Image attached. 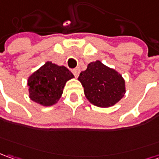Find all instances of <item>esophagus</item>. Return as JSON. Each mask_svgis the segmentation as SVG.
I'll return each instance as SVG.
<instances>
[{
	"label": "esophagus",
	"mask_w": 159,
	"mask_h": 159,
	"mask_svg": "<svg viewBox=\"0 0 159 159\" xmlns=\"http://www.w3.org/2000/svg\"><path fill=\"white\" fill-rule=\"evenodd\" d=\"M80 73V69L79 68H76V69H73V74L75 77H78V75H79Z\"/></svg>",
	"instance_id": "34e87169"
}]
</instances>
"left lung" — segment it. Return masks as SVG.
<instances>
[{
	"instance_id": "left-lung-1",
	"label": "left lung",
	"mask_w": 159,
	"mask_h": 159,
	"mask_svg": "<svg viewBox=\"0 0 159 159\" xmlns=\"http://www.w3.org/2000/svg\"><path fill=\"white\" fill-rule=\"evenodd\" d=\"M78 80L84 87L85 97L96 107H112L126 92L121 75L99 61L88 64L87 69L80 73Z\"/></svg>"
}]
</instances>
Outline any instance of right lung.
Returning <instances> with one entry per match:
<instances>
[{
    "instance_id": "right-lung-1",
    "label": "right lung",
    "mask_w": 159,
    "mask_h": 159,
    "mask_svg": "<svg viewBox=\"0 0 159 159\" xmlns=\"http://www.w3.org/2000/svg\"><path fill=\"white\" fill-rule=\"evenodd\" d=\"M74 75L64 66L46 62L28 78L29 97L44 107L56 104L61 97L64 86Z\"/></svg>"
}]
</instances>
